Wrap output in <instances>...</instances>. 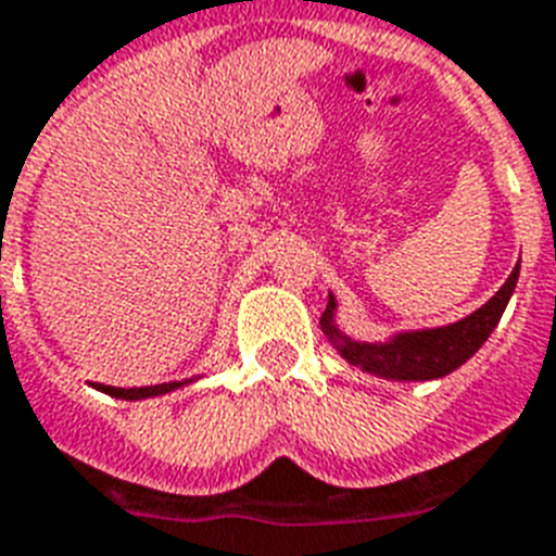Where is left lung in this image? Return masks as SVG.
I'll use <instances>...</instances> for the list:
<instances>
[{
    "label": "left lung",
    "instance_id": "8db88e82",
    "mask_svg": "<svg viewBox=\"0 0 556 556\" xmlns=\"http://www.w3.org/2000/svg\"><path fill=\"white\" fill-rule=\"evenodd\" d=\"M517 277L519 265L510 270L505 286L479 312H473L465 320L453 323V326H441V329L406 331V334H397L389 343H357V340L343 338L331 323L334 296H329V305L323 312V331L329 334V340L338 346V352L346 357L349 364L361 366L371 375H383V378L392 380L444 378L465 361H470L482 349L484 340L491 338V331L496 329V323H500L502 312H505V305H508L510 294L517 288Z\"/></svg>",
    "mask_w": 556,
    "mask_h": 556
}]
</instances>
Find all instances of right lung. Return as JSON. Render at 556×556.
Masks as SVG:
<instances>
[{
  "instance_id": "1",
  "label": "right lung",
  "mask_w": 556,
  "mask_h": 556,
  "mask_svg": "<svg viewBox=\"0 0 556 556\" xmlns=\"http://www.w3.org/2000/svg\"><path fill=\"white\" fill-rule=\"evenodd\" d=\"M187 380H173V383H159V387H132V389L103 387V383H98V389H103V392H109V395H115V397H126V401H138V397H152V395H164V392H173V389L185 387Z\"/></svg>"
}]
</instances>
